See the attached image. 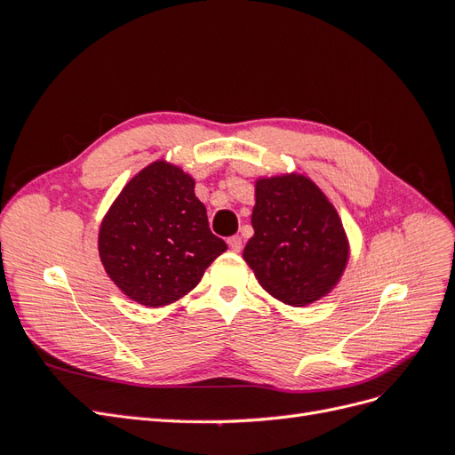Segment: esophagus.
<instances>
[{
  "instance_id": "1",
  "label": "esophagus",
  "mask_w": 455,
  "mask_h": 455,
  "mask_svg": "<svg viewBox=\"0 0 455 455\" xmlns=\"http://www.w3.org/2000/svg\"><path fill=\"white\" fill-rule=\"evenodd\" d=\"M228 244L233 252H239L243 249V239L239 235H233L228 239Z\"/></svg>"
}]
</instances>
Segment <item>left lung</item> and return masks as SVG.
<instances>
[{
    "instance_id": "left-lung-1",
    "label": "left lung",
    "mask_w": 455,
    "mask_h": 455,
    "mask_svg": "<svg viewBox=\"0 0 455 455\" xmlns=\"http://www.w3.org/2000/svg\"><path fill=\"white\" fill-rule=\"evenodd\" d=\"M252 228L243 259L269 296L306 307L338 286L349 261V239L336 206L309 176L296 171L258 176Z\"/></svg>"
}]
</instances>
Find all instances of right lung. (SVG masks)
Listing matches in <instances>:
<instances>
[{
  "label": "right lung",
  "mask_w": 455,
  "mask_h": 455,
  "mask_svg": "<svg viewBox=\"0 0 455 455\" xmlns=\"http://www.w3.org/2000/svg\"><path fill=\"white\" fill-rule=\"evenodd\" d=\"M226 251L196 196V178L167 159L131 178L99 229L108 277L144 307L171 306L189 294Z\"/></svg>",
  "instance_id": "right-lung-1"
}]
</instances>
